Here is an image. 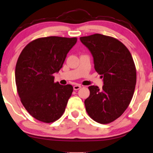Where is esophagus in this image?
I'll list each match as a JSON object with an SVG mask.
<instances>
[{
    "label": "esophagus",
    "mask_w": 153,
    "mask_h": 153,
    "mask_svg": "<svg viewBox=\"0 0 153 153\" xmlns=\"http://www.w3.org/2000/svg\"><path fill=\"white\" fill-rule=\"evenodd\" d=\"M73 88H74V91H77V90H79V89H80L81 88V85H74Z\"/></svg>",
    "instance_id": "esophagus-1"
}]
</instances>
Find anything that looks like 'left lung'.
Segmentation results:
<instances>
[{
  "label": "left lung",
  "instance_id": "8db88e82",
  "mask_svg": "<svg viewBox=\"0 0 153 153\" xmlns=\"http://www.w3.org/2000/svg\"><path fill=\"white\" fill-rule=\"evenodd\" d=\"M94 57V68L103 78L102 88L88 87L84 101L88 115L100 124H108L122 115L131 100L136 83L134 59L127 48L114 38L96 33L80 37Z\"/></svg>",
  "mask_w": 153,
  "mask_h": 153
}]
</instances>
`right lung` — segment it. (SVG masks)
Instances as JSON below:
<instances>
[{
  "instance_id": "add662e5",
  "label": "right lung",
  "mask_w": 153,
  "mask_h": 153,
  "mask_svg": "<svg viewBox=\"0 0 153 153\" xmlns=\"http://www.w3.org/2000/svg\"><path fill=\"white\" fill-rule=\"evenodd\" d=\"M76 38H40L25 46L15 67V82L21 102L29 114L45 123L64 113L73 87L55 83L53 74L62 67Z\"/></svg>"
}]
</instances>
